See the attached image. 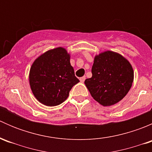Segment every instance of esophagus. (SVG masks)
I'll return each mask as SVG.
<instances>
[{"label": "esophagus", "instance_id": "esophagus-1", "mask_svg": "<svg viewBox=\"0 0 152 152\" xmlns=\"http://www.w3.org/2000/svg\"><path fill=\"white\" fill-rule=\"evenodd\" d=\"M79 80H80L81 82H84L85 80V76H82V77H81L80 79H79Z\"/></svg>", "mask_w": 152, "mask_h": 152}]
</instances>
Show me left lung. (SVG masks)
Masks as SVG:
<instances>
[{
    "label": "left lung",
    "mask_w": 152,
    "mask_h": 152,
    "mask_svg": "<svg viewBox=\"0 0 152 152\" xmlns=\"http://www.w3.org/2000/svg\"><path fill=\"white\" fill-rule=\"evenodd\" d=\"M92 74L85 84L92 97L104 107L122 100L129 91L134 79V71L129 62L111 50L95 56Z\"/></svg>",
    "instance_id": "8db88e82"
}]
</instances>
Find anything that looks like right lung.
<instances>
[{
  "mask_svg": "<svg viewBox=\"0 0 152 152\" xmlns=\"http://www.w3.org/2000/svg\"><path fill=\"white\" fill-rule=\"evenodd\" d=\"M62 47L49 50L37 58L29 72L34 96L42 104L53 107L65 102L72 87L79 82Z\"/></svg>",
  "mask_w": 152,
  "mask_h": 152,
  "instance_id": "right-lung-1",
  "label": "right lung"
}]
</instances>
